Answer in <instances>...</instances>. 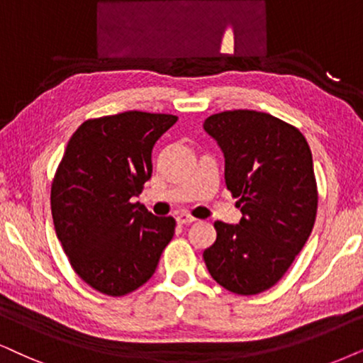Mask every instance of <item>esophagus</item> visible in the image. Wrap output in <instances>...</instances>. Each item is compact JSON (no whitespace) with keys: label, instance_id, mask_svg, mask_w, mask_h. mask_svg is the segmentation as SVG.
<instances>
[{"label":"esophagus","instance_id":"1","mask_svg":"<svg viewBox=\"0 0 363 363\" xmlns=\"http://www.w3.org/2000/svg\"><path fill=\"white\" fill-rule=\"evenodd\" d=\"M177 223L179 224H191V223H194L196 221V218H192L191 214H186V213H181V214H177Z\"/></svg>","mask_w":363,"mask_h":363}]
</instances>
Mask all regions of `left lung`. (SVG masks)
I'll return each instance as SVG.
<instances>
[{
	"mask_svg": "<svg viewBox=\"0 0 363 363\" xmlns=\"http://www.w3.org/2000/svg\"><path fill=\"white\" fill-rule=\"evenodd\" d=\"M224 154V179L242 218L216 221L203 258L216 283L236 295L277 284L311 235L318 192L308 142L290 123L256 110L204 121Z\"/></svg>",
	"mask_w": 363,
	"mask_h": 363,
	"instance_id": "obj_1",
	"label": "left lung"
}]
</instances>
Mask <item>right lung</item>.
I'll return each mask as SVG.
<instances>
[{
    "label": "right lung",
    "mask_w": 363,
    "mask_h": 363,
    "mask_svg": "<svg viewBox=\"0 0 363 363\" xmlns=\"http://www.w3.org/2000/svg\"><path fill=\"white\" fill-rule=\"evenodd\" d=\"M176 121L128 110L90 118L68 140L52 184L53 224L72 268L94 290H137L172 240L174 218L132 199L152 176L154 144Z\"/></svg>",
    "instance_id": "add662e5"
}]
</instances>
